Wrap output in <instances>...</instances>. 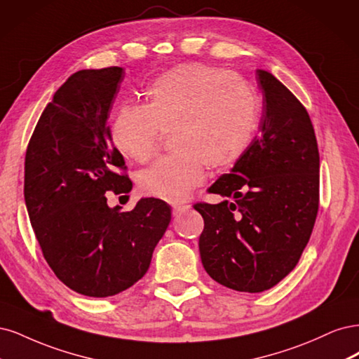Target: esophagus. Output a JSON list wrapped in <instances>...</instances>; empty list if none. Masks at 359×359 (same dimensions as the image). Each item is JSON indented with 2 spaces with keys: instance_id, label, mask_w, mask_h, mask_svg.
<instances>
[{
  "instance_id": "obj_1",
  "label": "esophagus",
  "mask_w": 359,
  "mask_h": 359,
  "mask_svg": "<svg viewBox=\"0 0 359 359\" xmlns=\"http://www.w3.org/2000/svg\"><path fill=\"white\" fill-rule=\"evenodd\" d=\"M189 210V205L187 204H175L172 205V212H175V215H182L183 212Z\"/></svg>"
}]
</instances>
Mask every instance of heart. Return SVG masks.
Instances as JSON below:
<instances>
[{"label": "heart", "mask_w": 359, "mask_h": 359, "mask_svg": "<svg viewBox=\"0 0 359 359\" xmlns=\"http://www.w3.org/2000/svg\"><path fill=\"white\" fill-rule=\"evenodd\" d=\"M142 106H125L110 122V140L135 163L154 155L163 133L172 154L138 176L142 194L182 203L205 180V165L228 167L255 131L259 101L245 79L204 64H182L143 90Z\"/></svg>", "instance_id": "heart-1"}]
</instances>
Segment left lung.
I'll list each match as a JSON object with an SVG mask.
<instances>
[{
    "label": "left lung",
    "instance_id": "8db88e82",
    "mask_svg": "<svg viewBox=\"0 0 359 359\" xmlns=\"http://www.w3.org/2000/svg\"><path fill=\"white\" fill-rule=\"evenodd\" d=\"M257 79L259 133L209 188L234 201L194 205L204 219V270L240 292L267 291L294 270L319 207V150L309 113L271 73L258 68Z\"/></svg>",
    "mask_w": 359,
    "mask_h": 359
}]
</instances>
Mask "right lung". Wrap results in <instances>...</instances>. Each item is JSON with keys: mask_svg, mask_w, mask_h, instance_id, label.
<instances>
[{"mask_svg": "<svg viewBox=\"0 0 359 359\" xmlns=\"http://www.w3.org/2000/svg\"><path fill=\"white\" fill-rule=\"evenodd\" d=\"M123 68L74 73L41 113L25 156V204L44 259L86 297H111L138 282L171 221V207L142 198L131 212L106 192L128 194L123 156L107 118Z\"/></svg>", "mask_w": 359, "mask_h": 359, "instance_id": "add662e5", "label": "right lung"}]
</instances>
